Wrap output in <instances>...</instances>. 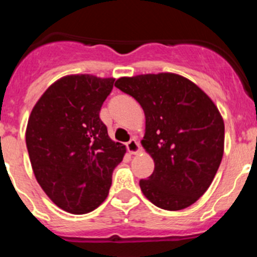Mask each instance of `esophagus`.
<instances>
[{
	"label": "esophagus",
	"mask_w": 257,
	"mask_h": 257,
	"mask_svg": "<svg viewBox=\"0 0 257 257\" xmlns=\"http://www.w3.org/2000/svg\"><path fill=\"white\" fill-rule=\"evenodd\" d=\"M126 150H128V152L131 153V155H137V153L141 151V146L140 143L137 142V140L133 138V140H131L126 143Z\"/></svg>",
	"instance_id": "obj_1"
}]
</instances>
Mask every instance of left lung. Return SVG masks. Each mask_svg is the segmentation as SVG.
Segmentation results:
<instances>
[{
	"label": "left lung",
	"instance_id": "obj_1",
	"mask_svg": "<svg viewBox=\"0 0 257 257\" xmlns=\"http://www.w3.org/2000/svg\"><path fill=\"white\" fill-rule=\"evenodd\" d=\"M115 87L140 102L146 115L142 146L155 170L140 186L156 207L180 210L207 191L224 150V123L209 96L175 73L140 74Z\"/></svg>",
	"mask_w": 257,
	"mask_h": 257
}]
</instances>
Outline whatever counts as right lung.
I'll return each mask as SVG.
<instances>
[{"label": "right lung", "mask_w": 257, "mask_h": 257, "mask_svg": "<svg viewBox=\"0 0 257 257\" xmlns=\"http://www.w3.org/2000/svg\"><path fill=\"white\" fill-rule=\"evenodd\" d=\"M114 78L72 74L53 83L33 107L26 147L37 181L50 200L72 214L92 212L106 199L125 146L100 119Z\"/></svg>", "instance_id": "1"}]
</instances>
